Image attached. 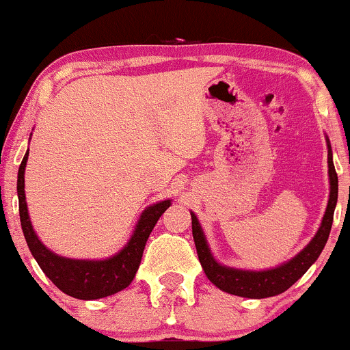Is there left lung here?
Wrapping results in <instances>:
<instances>
[{
  "label": "left lung",
  "mask_w": 350,
  "mask_h": 350,
  "mask_svg": "<svg viewBox=\"0 0 350 350\" xmlns=\"http://www.w3.org/2000/svg\"><path fill=\"white\" fill-rule=\"evenodd\" d=\"M327 143V174H329V200L326 212H324L321 226L317 228L316 235L312 237L311 242L296 253L288 262L276 265L267 270H243V268L227 267V265L219 263L215 256L212 255L211 247L204 234L202 227L198 215L191 211L192 219V235H194L196 250H198L199 262L202 265V270L206 276L219 290L228 293V295L242 296V298L262 299L270 298V296L281 295L291 288L301 276L309 270L312 263L319 258L321 252L326 247V242L331 234L332 217H334V208L337 204V174L334 163H332V148L331 142L326 136Z\"/></svg>",
  "instance_id": "8db88e82"
}]
</instances>
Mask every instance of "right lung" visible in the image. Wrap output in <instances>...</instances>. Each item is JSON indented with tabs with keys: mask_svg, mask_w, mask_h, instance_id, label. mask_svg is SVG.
<instances>
[{
	"mask_svg": "<svg viewBox=\"0 0 350 350\" xmlns=\"http://www.w3.org/2000/svg\"><path fill=\"white\" fill-rule=\"evenodd\" d=\"M27 156H29V150L24 154L18 171L19 217H21L23 234L27 242V247H29L41 270L46 273L47 278L66 295L85 301L107 298V296L115 295V293L130 286L136 271H138L139 263H142L148 237H150L159 217L171 206L172 200H159V202L151 204V206L144 208L138 222H136L133 234L123 245L122 250L116 252L115 255L102 260L67 258V256L49 250L39 240L38 234L33 228V224H31L26 194H24V171H26Z\"/></svg>",
	"mask_w": 350,
	"mask_h": 350,
	"instance_id": "obj_1",
	"label": "right lung"
}]
</instances>
